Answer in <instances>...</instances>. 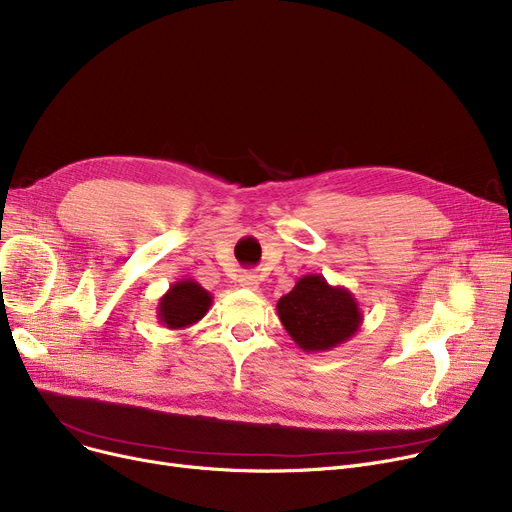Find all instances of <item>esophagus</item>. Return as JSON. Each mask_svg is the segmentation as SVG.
Listing matches in <instances>:
<instances>
[{
    "label": "esophagus",
    "mask_w": 512,
    "mask_h": 512,
    "mask_svg": "<svg viewBox=\"0 0 512 512\" xmlns=\"http://www.w3.org/2000/svg\"><path fill=\"white\" fill-rule=\"evenodd\" d=\"M238 282H240V286H245L249 290H257L259 288V278L255 274H242Z\"/></svg>",
    "instance_id": "obj_1"
}]
</instances>
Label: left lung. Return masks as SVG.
<instances>
[{
	"label": "left lung",
	"instance_id": "8db88e82",
	"mask_svg": "<svg viewBox=\"0 0 512 512\" xmlns=\"http://www.w3.org/2000/svg\"><path fill=\"white\" fill-rule=\"evenodd\" d=\"M288 336L305 353H326L351 340L361 324L363 311L355 294L332 286L321 274L299 278L276 305Z\"/></svg>",
	"mask_w": 512,
	"mask_h": 512
}]
</instances>
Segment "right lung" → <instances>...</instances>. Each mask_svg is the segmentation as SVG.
I'll return each mask as SVG.
<instances>
[{
  "instance_id": "right-lung-1",
  "label": "right lung",
  "mask_w": 512,
  "mask_h": 512,
  "mask_svg": "<svg viewBox=\"0 0 512 512\" xmlns=\"http://www.w3.org/2000/svg\"><path fill=\"white\" fill-rule=\"evenodd\" d=\"M213 303L209 290L199 282L184 278L168 288L164 297L157 303L159 324L168 330H184L195 326L199 319L205 317Z\"/></svg>"
}]
</instances>
